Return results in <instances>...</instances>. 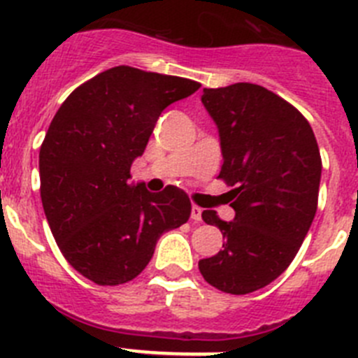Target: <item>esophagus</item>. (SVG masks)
Returning <instances> with one entry per match:
<instances>
[{"label":"esophagus","mask_w":358,"mask_h":358,"mask_svg":"<svg viewBox=\"0 0 358 358\" xmlns=\"http://www.w3.org/2000/svg\"><path fill=\"white\" fill-rule=\"evenodd\" d=\"M192 220L194 222H201L202 220V210L199 206H192Z\"/></svg>","instance_id":"34e87169"}]
</instances>
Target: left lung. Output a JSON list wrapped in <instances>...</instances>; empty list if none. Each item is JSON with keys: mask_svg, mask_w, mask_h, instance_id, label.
<instances>
[{"mask_svg": "<svg viewBox=\"0 0 358 358\" xmlns=\"http://www.w3.org/2000/svg\"><path fill=\"white\" fill-rule=\"evenodd\" d=\"M202 103L220 134L218 179L233 186L235 220L202 211L226 242L199 271L215 289L242 296L276 280L301 248L317 211L321 154L308 120L262 85L210 87Z\"/></svg>", "mask_w": 358, "mask_h": 358, "instance_id": "1", "label": "left lung"}]
</instances>
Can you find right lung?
I'll return each mask as SVG.
<instances>
[{
  "label": "right lung",
  "instance_id": "right-lung-1",
  "mask_svg": "<svg viewBox=\"0 0 358 358\" xmlns=\"http://www.w3.org/2000/svg\"><path fill=\"white\" fill-rule=\"evenodd\" d=\"M199 87L116 66L78 85L53 116L39 152L44 213L66 260L96 285L134 280L164 231L188 222L182 189L150 194L127 181L164 107Z\"/></svg>",
  "mask_w": 358,
  "mask_h": 358
}]
</instances>
